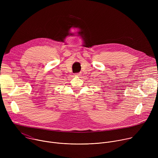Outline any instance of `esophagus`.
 Segmentation results:
<instances>
[{"instance_id":"obj_1","label":"esophagus","mask_w":158,"mask_h":158,"mask_svg":"<svg viewBox=\"0 0 158 158\" xmlns=\"http://www.w3.org/2000/svg\"><path fill=\"white\" fill-rule=\"evenodd\" d=\"M75 75L77 76H80L81 74H80V73H76V74H75Z\"/></svg>"}]
</instances>
